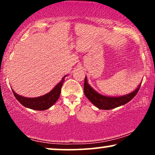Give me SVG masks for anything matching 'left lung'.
I'll return each mask as SVG.
<instances>
[{"instance_id":"1","label":"left lung","mask_w":155,"mask_h":155,"mask_svg":"<svg viewBox=\"0 0 155 155\" xmlns=\"http://www.w3.org/2000/svg\"><path fill=\"white\" fill-rule=\"evenodd\" d=\"M140 84L136 90L130 93L122 96H106L98 93L89 84L87 78L85 76L84 84V92L87 97L90 100L92 104L95 105L97 108L103 110H110L119 106H123L130 101L136 96L138 92Z\"/></svg>"}]
</instances>
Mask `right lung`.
I'll use <instances>...</instances> for the list:
<instances>
[{
  "label": "right lung",
  "instance_id": "add662e5",
  "mask_svg": "<svg viewBox=\"0 0 155 155\" xmlns=\"http://www.w3.org/2000/svg\"><path fill=\"white\" fill-rule=\"evenodd\" d=\"M65 76H67V75L64 76L61 81L50 92L37 97H24V96L19 95L16 93L12 89V90L17 101L25 107L33 110H37V111H44V110H47L50 108L58 100Z\"/></svg>",
  "mask_w": 155,
  "mask_h": 155
}]
</instances>
